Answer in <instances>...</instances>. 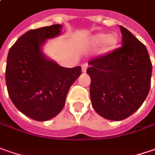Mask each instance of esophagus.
<instances>
[{
	"label": "esophagus",
	"mask_w": 155,
	"mask_h": 155,
	"mask_svg": "<svg viewBox=\"0 0 155 155\" xmlns=\"http://www.w3.org/2000/svg\"><path fill=\"white\" fill-rule=\"evenodd\" d=\"M87 67H88L87 63H84V64H82V66H81V70H82V72H86L87 69Z\"/></svg>",
	"instance_id": "esophagus-1"
}]
</instances>
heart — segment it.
<instances>
[{"instance_id": "obj_1", "label": "heart", "mask_w": 155, "mask_h": 155, "mask_svg": "<svg viewBox=\"0 0 155 155\" xmlns=\"http://www.w3.org/2000/svg\"><path fill=\"white\" fill-rule=\"evenodd\" d=\"M119 42V38L116 34L113 33L109 35H106L103 33H99L94 35L89 40V44L92 47L100 46V54H107L114 51L117 47Z\"/></svg>"}]
</instances>
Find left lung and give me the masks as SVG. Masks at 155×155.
I'll return each mask as SVG.
<instances>
[{
    "label": "left lung",
    "instance_id": "8db88e82",
    "mask_svg": "<svg viewBox=\"0 0 155 155\" xmlns=\"http://www.w3.org/2000/svg\"><path fill=\"white\" fill-rule=\"evenodd\" d=\"M121 47L88 62L93 108L101 117L122 120L137 111L148 94L152 63L147 48L120 26Z\"/></svg>",
    "mask_w": 155,
    "mask_h": 155
}]
</instances>
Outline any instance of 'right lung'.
Here are the masks:
<instances>
[{"mask_svg": "<svg viewBox=\"0 0 155 155\" xmlns=\"http://www.w3.org/2000/svg\"><path fill=\"white\" fill-rule=\"evenodd\" d=\"M61 28L55 24L28 31L8 54V95L19 111L38 121L48 120L62 110L70 87L81 74L80 66L61 67L42 52L47 40L59 36Z\"/></svg>", "mask_w": 155, "mask_h": 155, "instance_id": "obj_1", "label": "right lung"}]
</instances>
